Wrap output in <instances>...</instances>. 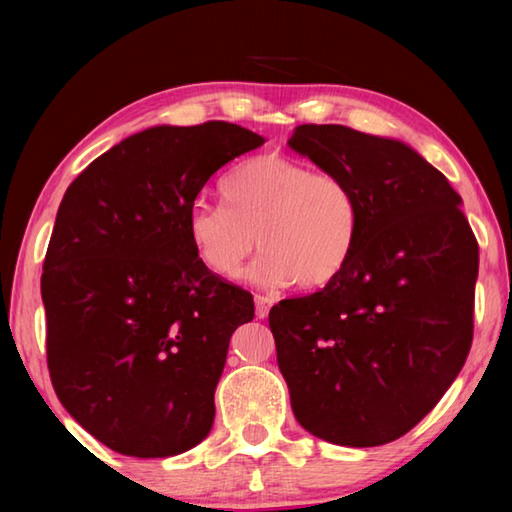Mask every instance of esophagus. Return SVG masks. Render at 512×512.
<instances>
[{"label":"esophagus","instance_id":"1","mask_svg":"<svg viewBox=\"0 0 512 512\" xmlns=\"http://www.w3.org/2000/svg\"><path fill=\"white\" fill-rule=\"evenodd\" d=\"M275 299L273 297H264V295H257L255 297V306H257V317L259 319H266L268 312H270V306H273Z\"/></svg>","mask_w":512,"mask_h":512}]
</instances>
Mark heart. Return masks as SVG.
<instances>
[{"label": "heart", "instance_id": "1", "mask_svg": "<svg viewBox=\"0 0 512 512\" xmlns=\"http://www.w3.org/2000/svg\"><path fill=\"white\" fill-rule=\"evenodd\" d=\"M224 204H195L189 239L209 273L237 279L259 248L248 279L264 290L330 284L350 264L361 206L350 184L303 162L264 154L239 162L220 184Z\"/></svg>", "mask_w": 512, "mask_h": 512}]
</instances>
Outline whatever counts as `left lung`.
<instances>
[{"label": "left lung", "instance_id": "8db88e82", "mask_svg": "<svg viewBox=\"0 0 512 512\" xmlns=\"http://www.w3.org/2000/svg\"><path fill=\"white\" fill-rule=\"evenodd\" d=\"M290 149L350 184L361 235L323 290L268 314L297 422L341 447H378L438 405L473 341L480 266L462 198L396 138L299 125Z\"/></svg>", "mask_w": 512, "mask_h": 512}]
</instances>
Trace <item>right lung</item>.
<instances>
[{
	"instance_id": "obj_1",
	"label": "right lung",
	"mask_w": 512,
	"mask_h": 512,
	"mask_svg": "<svg viewBox=\"0 0 512 512\" xmlns=\"http://www.w3.org/2000/svg\"><path fill=\"white\" fill-rule=\"evenodd\" d=\"M264 143L224 121L156 125L63 195L41 275L48 369L61 405L116 453L169 458L209 436L228 343L255 303L200 264L189 213L217 169Z\"/></svg>"
}]
</instances>
